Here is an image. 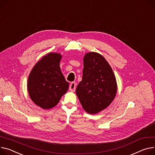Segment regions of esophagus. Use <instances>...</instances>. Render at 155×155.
Returning a JSON list of instances; mask_svg holds the SVG:
<instances>
[{"instance_id":"34e87169","label":"esophagus","mask_w":155,"mask_h":155,"mask_svg":"<svg viewBox=\"0 0 155 155\" xmlns=\"http://www.w3.org/2000/svg\"><path fill=\"white\" fill-rule=\"evenodd\" d=\"M76 85H77V84L75 82H71V84L70 85V87H69V90L72 92H74L76 89Z\"/></svg>"}]
</instances>
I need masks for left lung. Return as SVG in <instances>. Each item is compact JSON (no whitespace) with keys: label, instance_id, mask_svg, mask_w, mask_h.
I'll list each match as a JSON object with an SVG mask.
<instances>
[{"label":"left lung","instance_id":"1","mask_svg":"<svg viewBox=\"0 0 155 155\" xmlns=\"http://www.w3.org/2000/svg\"><path fill=\"white\" fill-rule=\"evenodd\" d=\"M117 91L114 73L105 58L96 52L86 54L82 80L76 88L83 108L88 113L96 114L110 105Z\"/></svg>","mask_w":155,"mask_h":155}]
</instances>
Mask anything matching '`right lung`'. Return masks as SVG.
I'll use <instances>...</instances> for the list:
<instances>
[{
	"label": "right lung",
	"mask_w": 155,
	"mask_h": 155,
	"mask_svg": "<svg viewBox=\"0 0 155 155\" xmlns=\"http://www.w3.org/2000/svg\"><path fill=\"white\" fill-rule=\"evenodd\" d=\"M61 58L60 54H47L35 65L28 76L29 96L43 109L56 106L68 89L69 84L60 67Z\"/></svg>",
	"instance_id": "right-lung-1"
}]
</instances>
